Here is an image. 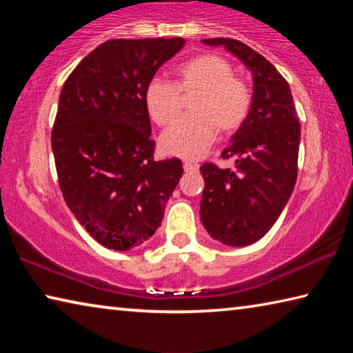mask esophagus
Returning a JSON list of instances; mask_svg holds the SVG:
<instances>
[{
  "instance_id": "esophagus-1",
  "label": "esophagus",
  "mask_w": 353,
  "mask_h": 353,
  "mask_svg": "<svg viewBox=\"0 0 353 353\" xmlns=\"http://www.w3.org/2000/svg\"><path fill=\"white\" fill-rule=\"evenodd\" d=\"M183 170H185V172H194V171L199 170V165L191 163V162H185L183 163Z\"/></svg>"
}]
</instances>
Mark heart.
Masks as SVG:
<instances>
[{"mask_svg": "<svg viewBox=\"0 0 353 353\" xmlns=\"http://www.w3.org/2000/svg\"><path fill=\"white\" fill-rule=\"evenodd\" d=\"M182 94H196L190 112L166 129L160 146L163 151L187 160L204 155L221 132H235L243 126L252 107V90L229 61L218 54H201L179 65L176 83L154 77L145 90L149 117L159 126H168L181 115Z\"/></svg>", "mask_w": 353, "mask_h": 353, "instance_id": "1", "label": "heart"}]
</instances>
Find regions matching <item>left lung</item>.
Returning <instances> with one entry per match:
<instances>
[{
  "instance_id": "8db88e82",
  "label": "left lung",
  "mask_w": 353,
  "mask_h": 353,
  "mask_svg": "<svg viewBox=\"0 0 353 353\" xmlns=\"http://www.w3.org/2000/svg\"><path fill=\"white\" fill-rule=\"evenodd\" d=\"M202 41L223 45L254 74L249 117L221 152L223 159H235V170L201 166L205 230L227 246H248L268 234L294 190L301 123L288 82L270 61L240 40Z\"/></svg>"
}]
</instances>
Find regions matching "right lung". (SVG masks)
Returning a JSON list of instances; mask_svg holds the SVG:
<instances>
[{
    "instance_id": "obj_1",
    "label": "right lung",
    "mask_w": 353,
    "mask_h": 353,
    "mask_svg": "<svg viewBox=\"0 0 353 353\" xmlns=\"http://www.w3.org/2000/svg\"><path fill=\"white\" fill-rule=\"evenodd\" d=\"M185 45L174 39L101 43L65 81L51 146L63 199L107 249L146 243L183 174L182 162H155L145 90Z\"/></svg>"
}]
</instances>
